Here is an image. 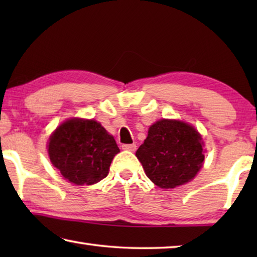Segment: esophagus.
Listing matches in <instances>:
<instances>
[{
  "instance_id": "1",
  "label": "esophagus",
  "mask_w": 257,
  "mask_h": 257,
  "mask_svg": "<svg viewBox=\"0 0 257 257\" xmlns=\"http://www.w3.org/2000/svg\"><path fill=\"white\" fill-rule=\"evenodd\" d=\"M136 149H137L136 144H124V145H122V150H124V151L134 152V151H136Z\"/></svg>"
}]
</instances>
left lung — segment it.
Returning a JSON list of instances; mask_svg holds the SVG:
<instances>
[{
	"label": "left lung",
	"mask_w": 257,
	"mask_h": 257,
	"mask_svg": "<svg viewBox=\"0 0 257 257\" xmlns=\"http://www.w3.org/2000/svg\"><path fill=\"white\" fill-rule=\"evenodd\" d=\"M203 147L202 136L193 125L161 119L150 127L136 156L151 181L169 189L194 179L203 167Z\"/></svg>",
	"instance_id": "8db88e82"
}]
</instances>
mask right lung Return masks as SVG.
<instances>
[{
    "label": "right lung",
    "instance_id": "1",
    "mask_svg": "<svg viewBox=\"0 0 257 257\" xmlns=\"http://www.w3.org/2000/svg\"><path fill=\"white\" fill-rule=\"evenodd\" d=\"M52 164L64 179L94 185L107 176L120 150L113 136L95 120L72 118L61 123L47 145Z\"/></svg>",
    "mask_w": 257,
    "mask_h": 257
}]
</instances>
